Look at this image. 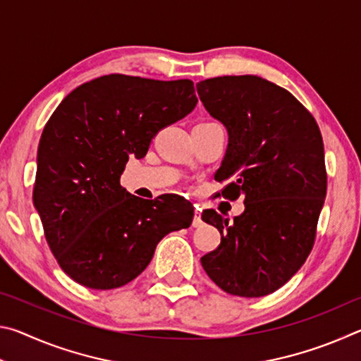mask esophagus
Segmentation results:
<instances>
[{
    "mask_svg": "<svg viewBox=\"0 0 361 361\" xmlns=\"http://www.w3.org/2000/svg\"><path fill=\"white\" fill-rule=\"evenodd\" d=\"M192 226H194V228H200V226H202V218H200V212H199V210L194 212Z\"/></svg>",
    "mask_w": 361,
    "mask_h": 361,
    "instance_id": "1",
    "label": "esophagus"
}]
</instances>
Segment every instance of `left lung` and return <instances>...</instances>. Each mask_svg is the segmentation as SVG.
Instances as JSON below:
<instances>
[{"label": "left lung", "instance_id": "left-lung-1", "mask_svg": "<svg viewBox=\"0 0 361 361\" xmlns=\"http://www.w3.org/2000/svg\"><path fill=\"white\" fill-rule=\"evenodd\" d=\"M197 94L228 130L215 180L231 181L223 195H243L245 204L232 224L215 210L202 213L221 243L200 262L229 295L266 296L295 276L314 247L326 195L320 129L288 90L264 78L205 79Z\"/></svg>", "mask_w": 361, "mask_h": 361}]
</instances>
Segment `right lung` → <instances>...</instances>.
Masks as SVG:
<instances>
[{
	"instance_id": "obj_1",
	"label": "right lung",
	"mask_w": 361,
	"mask_h": 361,
	"mask_svg": "<svg viewBox=\"0 0 361 361\" xmlns=\"http://www.w3.org/2000/svg\"><path fill=\"white\" fill-rule=\"evenodd\" d=\"M197 105L194 82L106 75L65 97L38 146L33 204L66 276L92 290L132 282L169 232L189 228L186 199L145 200L121 186L129 157Z\"/></svg>"
}]
</instances>
